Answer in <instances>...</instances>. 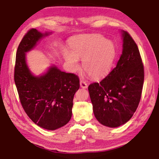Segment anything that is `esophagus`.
I'll return each mask as SVG.
<instances>
[{"mask_svg": "<svg viewBox=\"0 0 159 159\" xmlns=\"http://www.w3.org/2000/svg\"><path fill=\"white\" fill-rule=\"evenodd\" d=\"M80 85L82 88H87L88 87V83H86L85 81H84V80H81L80 81Z\"/></svg>", "mask_w": 159, "mask_h": 159, "instance_id": "esophagus-1", "label": "esophagus"}]
</instances>
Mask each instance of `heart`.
<instances>
[{"instance_id":"heart-1","label":"heart","mask_w":159,"mask_h":159,"mask_svg":"<svg viewBox=\"0 0 159 159\" xmlns=\"http://www.w3.org/2000/svg\"><path fill=\"white\" fill-rule=\"evenodd\" d=\"M70 47L71 52L65 50L64 56L72 70L79 68V59H81L83 70L92 79H101L109 73L115 56L113 42L101 34H86L72 39Z\"/></svg>"}]
</instances>
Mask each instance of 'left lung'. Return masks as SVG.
I'll return each instance as SVG.
<instances>
[{
	"label": "left lung",
	"mask_w": 159,
	"mask_h": 159,
	"mask_svg": "<svg viewBox=\"0 0 159 159\" xmlns=\"http://www.w3.org/2000/svg\"><path fill=\"white\" fill-rule=\"evenodd\" d=\"M123 50L116 67L99 83L88 86L94 116L102 125L117 127L132 117L139 104L144 65L131 36L122 31Z\"/></svg>",
	"instance_id": "1"
}]
</instances>
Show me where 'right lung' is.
Instances as JSON below:
<instances>
[{"instance_id":"right-lung-1","label":"right lung","mask_w":159,"mask_h":159,"mask_svg":"<svg viewBox=\"0 0 159 159\" xmlns=\"http://www.w3.org/2000/svg\"><path fill=\"white\" fill-rule=\"evenodd\" d=\"M48 33L34 28L28 30L18 47L14 66V82L25 113L34 123L47 130H56L69 122L73 99L79 89L77 75L52 66L45 74L34 76L25 62V53Z\"/></svg>"}]
</instances>
